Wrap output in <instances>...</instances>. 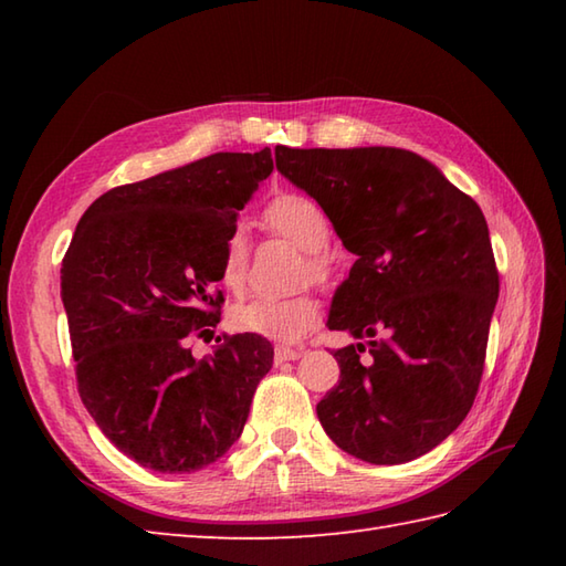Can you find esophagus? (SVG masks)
<instances>
[{
    "label": "esophagus",
    "mask_w": 566,
    "mask_h": 566,
    "mask_svg": "<svg viewBox=\"0 0 566 566\" xmlns=\"http://www.w3.org/2000/svg\"><path fill=\"white\" fill-rule=\"evenodd\" d=\"M302 347H284V345H276L274 347V365H282V363H292V359L302 357Z\"/></svg>",
    "instance_id": "34e87169"
}]
</instances>
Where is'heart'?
Here are the masks:
<instances>
[{"mask_svg": "<svg viewBox=\"0 0 566 566\" xmlns=\"http://www.w3.org/2000/svg\"><path fill=\"white\" fill-rule=\"evenodd\" d=\"M264 226L306 252L304 274L314 282H328L333 274V262L326 250L331 243V221L318 203L290 191L276 197L264 209ZM221 282L226 290L240 292L248 276V243L243 231L228 233L221 250ZM318 304L314 296L298 294L290 298H264L255 296L240 302L231 311V321L238 331L255 333L276 343H296L316 328Z\"/></svg>", "mask_w": 566, "mask_h": 566, "instance_id": "b5f03b06", "label": "heart"}]
</instances>
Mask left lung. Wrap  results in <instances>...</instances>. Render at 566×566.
I'll return each instance as SVG.
<instances>
[{"instance_id": "8db88e82", "label": "left lung", "mask_w": 566, "mask_h": 566, "mask_svg": "<svg viewBox=\"0 0 566 566\" xmlns=\"http://www.w3.org/2000/svg\"><path fill=\"white\" fill-rule=\"evenodd\" d=\"M274 160L357 255L328 328L371 340L333 353L321 426L357 460L411 462L457 430L484 375L499 298L484 213L411 150L276 146Z\"/></svg>"}]
</instances>
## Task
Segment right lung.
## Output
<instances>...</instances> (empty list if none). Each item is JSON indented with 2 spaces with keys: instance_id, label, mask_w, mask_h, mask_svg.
<instances>
[{
  "instance_id": "obj_1",
  "label": "right lung",
  "mask_w": 566,
  "mask_h": 566,
  "mask_svg": "<svg viewBox=\"0 0 566 566\" xmlns=\"http://www.w3.org/2000/svg\"><path fill=\"white\" fill-rule=\"evenodd\" d=\"M274 170L272 153H216L114 187L84 211L60 268L80 399L140 467L203 469L240 438L274 350L223 335L195 359L189 338L221 318V250ZM221 340V338H219Z\"/></svg>"
}]
</instances>
